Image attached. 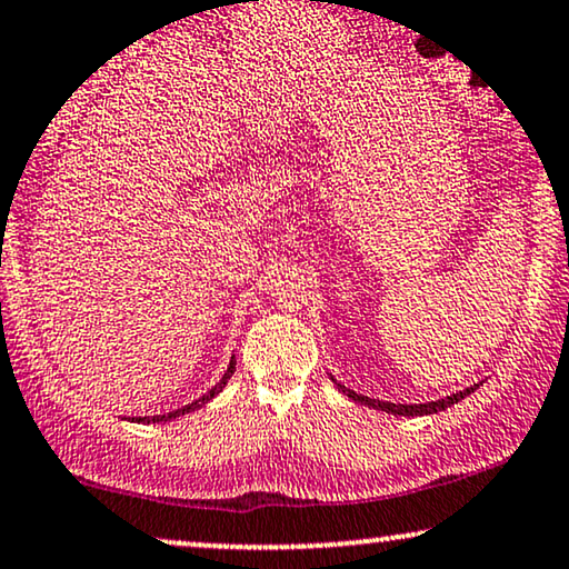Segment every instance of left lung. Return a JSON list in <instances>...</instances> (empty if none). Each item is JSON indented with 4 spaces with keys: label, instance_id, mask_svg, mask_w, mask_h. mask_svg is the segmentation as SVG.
I'll use <instances>...</instances> for the list:
<instances>
[{
    "label": "left lung",
    "instance_id": "1",
    "mask_svg": "<svg viewBox=\"0 0 569 569\" xmlns=\"http://www.w3.org/2000/svg\"><path fill=\"white\" fill-rule=\"evenodd\" d=\"M331 381L337 383V379H331ZM337 389H339V392L348 395L350 400H356V402H360V405H368V408H376V410H383V412H392V416H408V418H410V416H431V412H439V410L452 408L455 402L465 400V397L473 392V389H478V383H473V387H468V389H462V392H457V395H449V397H445V400L423 402V405H397V402L371 400V397H363V395L352 392V389L345 387V383H337Z\"/></svg>",
    "mask_w": 569,
    "mask_h": 569
}]
</instances>
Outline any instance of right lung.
<instances>
[{
	"mask_svg": "<svg viewBox=\"0 0 569 569\" xmlns=\"http://www.w3.org/2000/svg\"><path fill=\"white\" fill-rule=\"evenodd\" d=\"M234 373V358L230 360V368H227V373L224 376H221V379H219V383H217V387H211L209 389V392H206L203 397H198V400L196 402H190V405H186V408H177V410H172V412H164V416H151V418H136L138 420V423H161V420H172V418H180V416H186V412H193V410H198V408H203V405L206 402H209V400H213V397H217L219 392H221V389H224V383L227 381H230V376Z\"/></svg>",
	"mask_w": 569,
	"mask_h": 569,
	"instance_id": "add662e5",
	"label": "right lung"
}]
</instances>
